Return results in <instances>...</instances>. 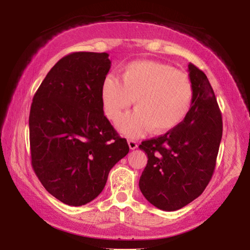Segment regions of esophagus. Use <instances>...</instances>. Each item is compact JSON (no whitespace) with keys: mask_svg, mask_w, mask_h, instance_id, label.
I'll use <instances>...</instances> for the list:
<instances>
[{"mask_svg":"<svg viewBox=\"0 0 250 250\" xmlns=\"http://www.w3.org/2000/svg\"><path fill=\"white\" fill-rule=\"evenodd\" d=\"M127 142H128L129 149H131V150H134V149L138 148V142L134 141V140H128Z\"/></svg>","mask_w":250,"mask_h":250,"instance_id":"obj_1","label":"esophagus"}]
</instances>
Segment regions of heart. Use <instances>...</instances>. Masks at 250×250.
<instances>
[{
    "instance_id": "1",
    "label": "heart",
    "mask_w": 250,
    "mask_h": 250,
    "mask_svg": "<svg viewBox=\"0 0 250 250\" xmlns=\"http://www.w3.org/2000/svg\"><path fill=\"white\" fill-rule=\"evenodd\" d=\"M100 97L105 117L116 121L135 101L138 108L122 116L118 131L139 138L150 129L169 131L183 121L193 98L192 81L186 71L169 64L140 60L126 64L122 82L107 74L101 83Z\"/></svg>"
}]
</instances>
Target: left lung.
Returning a JSON list of instances; mask_svg holds the SVG:
<instances>
[{
  "instance_id": "8db88e82",
  "label": "left lung",
  "mask_w": 250,
  "mask_h": 250,
  "mask_svg": "<svg viewBox=\"0 0 250 250\" xmlns=\"http://www.w3.org/2000/svg\"><path fill=\"white\" fill-rule=\"evenodd\" d=\"M193 85L190 110L179 125L139 148L148 155L140 190L162 210L180 209L206 189L213 176L223 123L213 87L204 71L189 63Z\"/></svg>"
}]
</instances>
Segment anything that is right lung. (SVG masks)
Listing matches in <instances>:
<instances>
[{
    "label": "right lung",
    "instance_id": "obj_1",
    "mask_svg": "<svg viewBox=\"0 0 250 250\" xmlns=\"http://www.w3.org/2000/svg\"><path fill=\"white\" fill-rule=\"evenodd\" d=\"M108 53L75 52L54 64L34 95L29 141L34 172L49 193L69 206L95 199L108 174L128 153L102 109Z\"/></svg>",
    "mask_w": 250,
    "mask_h": 250
}]
</instances>
